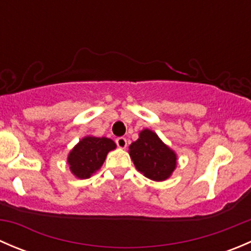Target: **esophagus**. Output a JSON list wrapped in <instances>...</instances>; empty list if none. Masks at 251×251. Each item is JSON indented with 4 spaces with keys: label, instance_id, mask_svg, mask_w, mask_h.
Segmentation results:
<instances>
[{
    "label": "esophagus",
    "instance_id": "34e87169",
    "mask_svg": "<svg viewBox=\"0 0 251 251\" xmlns=\"http://www.w3.org/2000/svg\"><path fill=\"white\" fill-rule=\"evenodd\" d=\"M116 144H118V147L119 148H121V149H125L126 147H127V141H126V138H124V137H119V138H116Z\"/></svg>",
    "mask_w": 251,
    "mask_h": 251
}]
</instances>
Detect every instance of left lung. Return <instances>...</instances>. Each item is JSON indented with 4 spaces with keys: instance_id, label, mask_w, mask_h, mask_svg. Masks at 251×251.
<instances>
[{
    "instance_id": "1",
    "label": "left lung",
    "mask_w": 251,
    "mask_h": 251,
    "mask_svg": "<svg viewBox=\"0 0 251 251\" xmlns=\"http://www.w3.org/2000/svg\"><path fill=\"white\" fill-rule=\"evenodd\" d=\"M136 169L147 178L160 182L170 178L177 166V154L154 131L144 128L128 147Z\"/></svg>"
}]
</instances>
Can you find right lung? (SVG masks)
<instances>
[{
  "label": "right lung",
  "instance_id": "right-lung-1",
  "mask_svg": "<svg viewBox=\"0 0 251 251\" xmlns=\"http://www.w3.org/2000/svg\"><path fill=\"white\" fill-rule=\"evenodd\" d=\"M115 148V142L110 138L85 136L68 154L70 173L76 178H90L102 168L107 154Z\"/></svg>",
  "mask_w": 251,
  "mask_h": 251
}]
</instances>
